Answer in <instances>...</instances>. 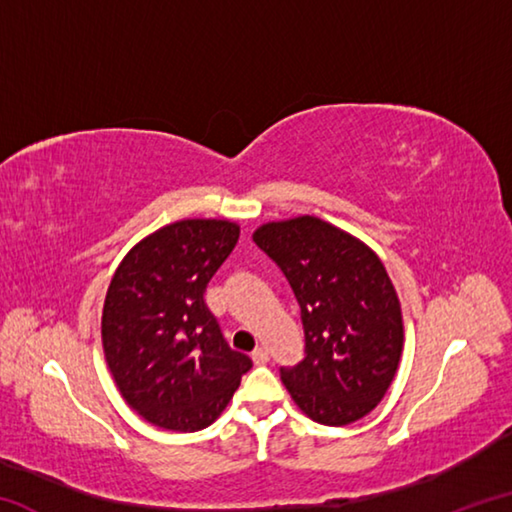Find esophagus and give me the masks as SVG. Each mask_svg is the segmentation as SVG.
<instances>
[{
  "mask_svg": "<svg viewBox=\"0 0 512 512\" xmlns=\"http://www.w3.org/2000/svg\"><path fill=\"white\" fill-rule=\"evenodd\" d=\"M268 350L266 348H257L255 352H253V361L257 363V366H264V363H268Z\"/></svg>",
  "mask_w": 512,
  "mask_h": 512,
  "instance_id": "obj_1",
  "label": "esophagus"
}]
</instances>
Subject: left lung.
Returning <instances> with one entry per match:
<instances>
[{
    "label": "left lung",
    "mask_w": 512,
    "mask_h": 512,
    "mask_svg": "<svg viewBox=\"0 0 512 512\" xmlns=\"http://www.w3.org/2000/svg\"><path fill=\"white\" fill-rule=\"evenodd\" d=\"M253 241L289 280L305 357L280 377L311 420L343 427L386 395L400 363L402 309L372 250L316 216L266 223Z\"/></svg>",
    "instance_id": "1"
}]
</instances>
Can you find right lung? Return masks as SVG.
Returning a JSON list of instances; mask_svg holds the SVG:
<instances>
[{
    "instance_id": "right-lung-1",
    "label": "right lung",
    "mask_w": 512,
    "mask_h": 512,
    "mask_svg": "<svg viewBox=\"0 0 512 512\" xmlns=\"http://www.w3.org/2000/svg\"><path fill=\"white\" fill-rule=\"evenodd\" d=\"M237 239L230 221L171 223L140 241L112 277L103 350L124 400L155 427L205 429L253 368L203 298Z\"/></svg>"
}]
</instances>
